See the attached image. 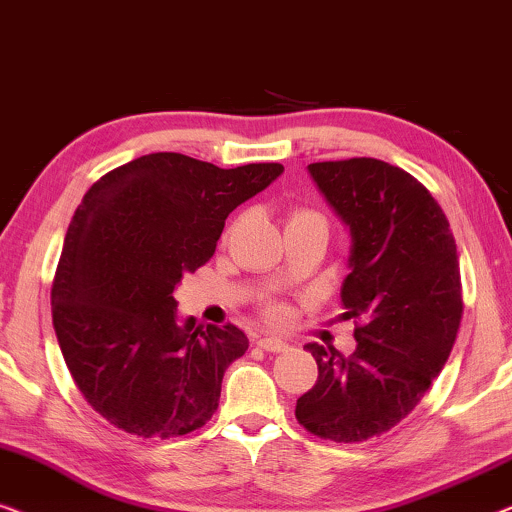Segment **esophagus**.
Masks as SVG:
<instances>
[{"instance_id": "obj_1", "label": "esophagus", "mask_w": 512, "mask_h": 512, "mask_svg": "<svg viewBox=\"0 0 512 512\" xmlns=\"http://www.w3.org/2000/svg\"><path fill=\"white\" fill-rule=\"evenodd\" d=\"M259 348H264L266 352H283L287 348V343L283 338H276V336H264L257 341Z\"/></svg>"}]
</instances>
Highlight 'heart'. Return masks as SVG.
I'll return each instance as SVG.
<instances>
[{"label":"heart","instance_id":"b5f03b06","mask_svg":"<svg viewBox=\"0 0 512 512\" xmlns=\"http://www.w3.org/2000/svg\"><path fill=\"white\" fill-rule=\"evenodd\" d=\"M313 220L325 222V215H322L320 211H315V208H306V206L292 208L290 218H287V227L299 225V222H313ZM264 315L271 322H280V320L285 318V306L278 304V301H266V304H264Z\"/></svg>","mask_w":512,"mask_h":512}]
</instances>
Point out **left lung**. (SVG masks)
<instances>
[{"instance_id":"obj_1","label":"left lung","mask_w":512,"mask_h":512,"mask_svg":"<svg viewBox=\"0 0 512 512\" xmlns=\"http://www.w3.org/2000/svg\"><path fill=\"white\" fill-rule=\"evenodd\" d=\"M350 227L343 318L357 348L308 343L318 380L297 399V420L336 443L376 438L406 417L448 362L462 322V276L450 222L431 192L373 157L308 164Z\"/></svg>"}]
</instances>
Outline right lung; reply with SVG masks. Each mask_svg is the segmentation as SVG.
I'll return each instance as SVG.
<instances>
[{
  "mask_svg": "<svg viewBox=\"0 0 512 512\" xmlns=\"http://www.w3.org/2000/svg\"><path fill=\"white\" fill-rule=\"evenodd\" d=\"M283 164L220 169L150 153L104 174L69 222L50 290L62 357L85 401L127 434L174 438L204 427L239 327L178 325L174 290L213 257L227 215Z\"/></svg>",
  "mask_w": 512,
  "mask_h": 512,
  "instance_id": "right-lung-1",
  "label": "right lung"
}]
</instances>
